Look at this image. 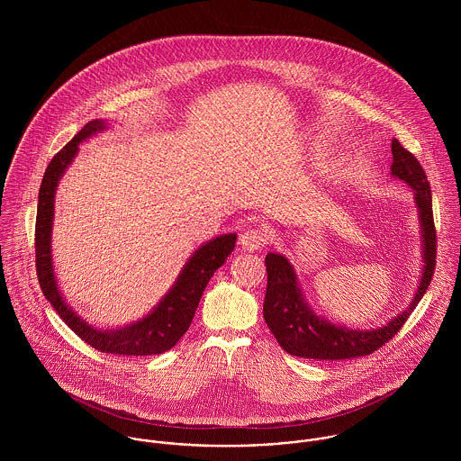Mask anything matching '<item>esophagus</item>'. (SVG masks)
<instances>
[{"label":"esophagus","instance_id":"34e87169","mask_svg":"<svg viewBox=\"0 0 461 461\" xmlns=\"http://www.w3.org/2000/svg\"><path fill=\"white\" fill-rule=\"evenodd\" d=\"M269 232L266 229H249L241 234L240 238V245L243 250H249V252H254V250H261L263 247H266L269 243Z\"/></svg>","mask_w":461,"mask_h":461}]
</instances>
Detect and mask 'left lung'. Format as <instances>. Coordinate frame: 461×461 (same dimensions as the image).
I'll list each match as a JSON object with an SVG mask.
<instances>
[{
  "mask_svg": "<svg viewBox=\"0 0 461 461\" xmlns=\"http://www.w3.org/2000/svg\"><path fill=\"white\" fill-rule=\"evenodd\" d=\"M393 176L413 188L422 223L424 273L413 302L410 303L408 311L399 314L384 329L362 331L335 327L325 318H318L307 307L296 284L294 271L287 259L276 254H267L264 259L267 273L264 320L267 329L275 335L276 342L289 355L316 360H344L371 355L385 346L402 329L408 316L417 307L428 285L431 284L437 266V229L433 220L431 188L428 183V176L419 159L397 140L393 141Z\"/></svg>",
  "mask_w": 461,
  "mask_h": 461,
  "instance_id": "obj_1",
  "label": "left lung"
}]
</instances>
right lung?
<instances>
[{"mask_svg":"<svg viewBox=\"0 0 461 461\" xmlns=\"http://www.w3.org/2000/svg\"><path fill=\"white\" fill-rule=\"evenodd\" d=\"M103 121H92L83 126L62 150L55 154L50 161L37 205V221H35V267L41 289L48 302L53 305L57 314L66 321L67 327L72 330L81 340L95 348L103 353L113 355H130V357H147L159 355L168 351L177 344V340L190 329L192 320L195 316L198 302L202 293L212 276V273L225 263V259L234 250L236 234L220 236L203 247L190 258L179 275L176 285L168 291V294L161 300V303L141 321L131 327L113 331H97L90 329L85 321H81L70 307H67L51 263V227H53V202L57 185L66 172L67 165L77 152L79 141L88 138L94 132L104 130Z\"/></svg>","mask_w":461,"mask_h":461,"instance_id":"add662e5","label":"right lung"}]
</instances>
